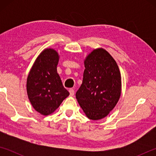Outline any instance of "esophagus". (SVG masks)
Segmentation results:
<instances>
[{
    "label": "esophagus",
    "instance_id": "esophagus-1",
    "mask_svg": "<svg viewBox=\"0 0 156 156\" xmlns=\"http://www.w3.org/2000/svg\"><path fill=\"white\" fill-rule=\"evenodd\" d=\"M69 94H70L71 96H73L75 94V91H74V89H70L69 90Z\"/></svg>",
    "mask_w": 156,
    "mask_h": 156
}]
</instances>
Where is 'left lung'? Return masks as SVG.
<instances>
[{
	"label": "left lung",
	"instance_id": "1",
	"mask_svg": "<svg viewBox=\"0 0 156 156\" xmlns=\"http://www.w3.org/2000/svg\"><path fill=\"white\" fill-rule=\"evenodd\" d=\"M85 69L76 98L91 120L102 119L117 104L121 94L119 68L104 49H94L84 60Z\"/></svg>",
	"mask_w": 156,
	"mask_h": 156
}]
</instances>
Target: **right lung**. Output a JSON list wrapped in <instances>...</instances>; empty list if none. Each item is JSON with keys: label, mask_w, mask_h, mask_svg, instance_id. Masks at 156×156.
<instances>
[{"label": "right lung", "mask_w": 156, "mask_h": 156, "mask_svg": "<svg viewBox=\"0 0 156 156\" xmlns=\"http://www.w3.org/2000/svg\"><path fill=\"white\" fill-rule=\"evenodd\" d=\"M58 60L56 51L44 49L36 58L27 77L29 100L35 110L44 115L54 112L69 95L57 73Z\"/></svg>", "instance_id": "obj_1"}]
</instances>
